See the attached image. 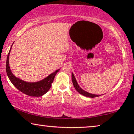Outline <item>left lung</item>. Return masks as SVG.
Listing matches in <instances>:
<instances>
[{
    "label": "left lung",
    "instance_id": "left-lung-1",
    "mask_svg": "<svg viewBox=\"0 0 134 134\" xmlns=\"http://www.w3.org/2000/svg\"><path fill=\"white\" fill-rule=\"evenodd\" d=\"M71 78H72V84H73L74 87H75L76 90L80 94H82V95H83V96H85L88 97H98V96H100V95H97V94H94L90 93H88L87 92H86V91H85V90L81 89V88L78 85L76 79L75 77H74V74H73V73H72V72L71 73Z\"/></svg>",
    "mask_w": 134,
    "mask_h": 134
}]
</instances>
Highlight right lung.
<instances>
[{"label": "right lung", "instance_id": "add662e5", "mask_svg": "<svg viewBox=\"0 0 134 134\" xmlns=\"http://www.w3.org/2000/svg\"><path fill=\"white\" fill-rule=\"evenodd\" d=\"M12 45L11 46V48H12ZM11 48L8 54L7 60H6V70L8 77L13 86L21 92L30 96L40 97L42 96V95L46 93L51 88V84L53 82L55 74L57 73L60 69L56 70L55 72L49 74L46 78L44 79L41 81H37V82L31 83L22 80L13 75L10 69L9 64V58Z\"/></svg>", "mask_w": 134, "mask_h": 134}]
</instances>
